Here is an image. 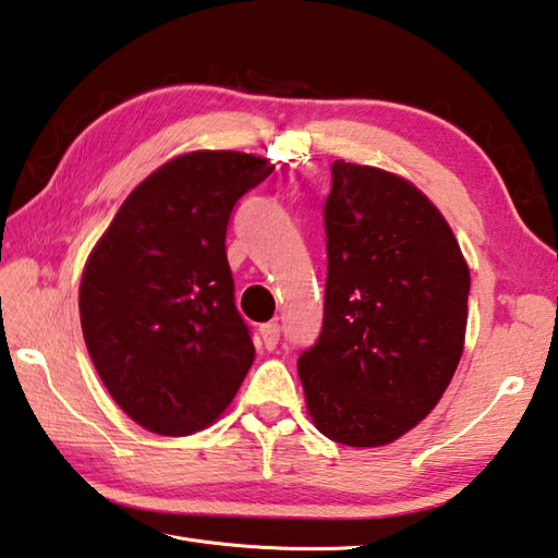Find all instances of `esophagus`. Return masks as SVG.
Segmentation results:
<instances>
[{"instance_id":"esophagus-1","label":"esophagus","mask_w":558,"mask_h":558,"mask_svg":"<svg viewBox=\"0 0 558 558\" xmlns=\"http://www.w3.org/2000/svg\"><path fill=\"white\" fill-rule=\"evenodd\" d=\"M259 335H263V342H265V347L271 351V349H277V344H279L281 327H279L277 323H265L263 327H259Z\"/></svg>"}]
</instances>
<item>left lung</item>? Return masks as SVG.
I'll use <instances>...</instances> for the list:
<instances>
[{
	"label": "left lung",
	"instance_id": "obj_1",
	"mask_svg": "<svg viewBox=\"0 0 558 558\" xmlns=\"http://www.w3.org/2000/svg\"><path fill=\"white\" fill-rule=\"evenodd\" d=\"M325 235L323 332L299 356L305 402L323 436L388 446L452 380L470 269L434 202L373 166L332 163Z\"/></svg>",
	"mask_w": 558,
	"mask_h": 558
}]
</instances>
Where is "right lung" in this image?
Listing matches in <instances>:
<instances>
[{"label":"right lung","instance_id":"obj_1","mask_svg":"<svg viewBox=\"0 0 558 558\" xmlns=\"http://www.w3.org/2000/svg\"><path fill=\"white\" fill-rule=\"evenodd\" d=\"M271 170L241 151L178 156L132 190L90 250L78 287L84 342L112 400L146 430L207 428L253 366L226 229Z\"/></svg>","mask_w":558,"mask_h":558}]
</instances>
